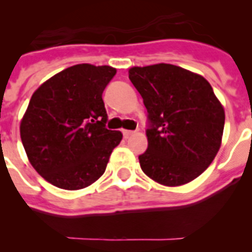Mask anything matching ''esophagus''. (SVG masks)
Returning a JSON list of instances; mask_svg holds the SVG:
<instances>
[{"mask_svg": "<svg viewBox=\"0 0 252 252\" xmlns=\"http://www.w3.org/2000/svg\"><path fill=\"white\" fill-rule=\"evenodd\" d=\"M124 136L125 137H130L131 135H133V133H136V131H131V130H124Z\"/></svg>", "mask_w": 252, "mask_h": 252, "instance_id": "34e87169", "label": "esophagus"}]
</instances>
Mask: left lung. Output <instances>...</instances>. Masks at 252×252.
Masks as SVG:
<instances>
[{"instance_id":"8db88e82","label":"left lung","mask_w":252,"mask_h":252,"mask_svg":"<svg viewBox=\"0 0 252 252\" xmlns=\"http://www.w3.org/2000/svg\"><path fill=\"white\" fill-rule=\"evenodd\" d=\"M128 78L148 110L142 171L162 186L189 183L220 150L224 111L201 75L171 64L133 66Z\"/></svg>"}]
</instances>
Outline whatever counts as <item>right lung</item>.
I'll list each match as a JSON object with an SVG mask.
<instances>
[{
	"label": "right lung",
	"instance_id": "obj_1",
	"mask_svg": "<svg viewBox=\"0 0 252 252\" xmlns=\"http://www.w3.org/2000/svg\"><path fill=\"white\" fill-rule=\"evenodd\" d=\"M112 66L78 64L35 91L20 133L31 165L58 188L77 190L106 170L120 131L106 127L102 93L115 77Z\"/></svg>",
	"mask_w": 252,
	"mask_h": 252
}]
</instances>
